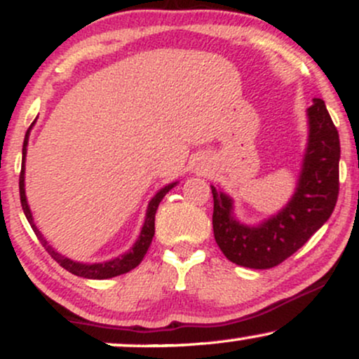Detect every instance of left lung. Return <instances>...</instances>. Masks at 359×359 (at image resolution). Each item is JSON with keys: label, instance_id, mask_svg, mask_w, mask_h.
Instances as JSON below:
<instances>
[{"label": "left lung", "instance_id": "left-lung-1", "mask_svg": "<svg viewBox=\"0 0 359 359\" xmlns=\"http://www.w3.org/2000/svg\"><path fill=\"white\" fill-rule=\"evenodd\" d=\"M309 138L297 187L287 205L257 226L234 217L233 199L211 185L212 229L224 257L246 269L277 266L331 217L339 194V135L324 101L307 109Z\"/></svg>", "mask_w": 359, "mask_h": 359}]
</instances>
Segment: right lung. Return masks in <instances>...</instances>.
I'll return each instance as SVG.
<instances>
[{"mask_svg": "<svg viewBox=\"0 0 359 359\" xmlns=\"http://www.w3.org/2000/svg\"><path fill=\"white\" fill-rule=\"evenodd\" d=\"M32 126H34V123H32ZM32 126L27 130V135H25V142H23V158H22V172H20V201H22V208H23V212L25 216H27L28 222H30L32 229H34L36 238H39L40 243L45 246V250L48 251V255L55 259L57 263H59L60 266H64L65 270L71 271V273L77 275V277H82V278H93V280H104V278H113V277H118V275H123L126 273V271L137 269V266L142 263L143 257L147 255L148 248H150V243L154 240V234H155V212L156 209H158V204L160 201L165 197V194L170 191V189H174L177 182H172L165 185V187L160 189L158 192L155 194L154 197H151V201L148 203V208H147V216H145V222H143L142 226V231H140V236L138 240L135 241V245L131 246L130 250L126 251V253L119 255L116 258H111L108 262H101V263H82V262H76V259H71L67 257H64V255H60L59 251L55 248H52L50 245H48V241L45 240L43 234L39 231V228L35 226L34 222V216H32V211H30V205L27 203V194H25V156H27V147H28V137H30V130Z\"/></svg>", "mask_w": 359, "mask_h": 359, "instance_id": "obj_1", "label": "right lung"}]
</instances>
